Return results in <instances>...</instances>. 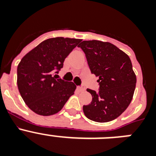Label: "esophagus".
I'll return each mask as SVG.
<instances>
[{
  "mask_svg": "<svg viewBox=\"0 0 156 156\" xmlns=\"http://www.w3.org/2000/svg\"><path fill=\"white\" fill-rule=\"evenodd\" d=\"M78 90H79L80 91H84V90H85V87L83 86L78 87Z\"/></svg>",
  "mask_w": 156,
  "mask_h": 156,
  "instance_id": "1",
  "label": "esophagus"
}]
</instances>
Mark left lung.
Listing matches in <instances>:
<instances>
[{
  "mask_svg": "<svg viewBox=\"0 0 156 156\" xmlns=\"http://www.w3.org/2000/svg\"><path fill=\"white\" fill-rule=\"evenodd\" d=\"M78 47L85 53L91 73L99 77L98 92L87 89L92 101L83 107L84 115L98 122L116 119L129 106L137 82L129 56L108 42L83 41Z\"/></svg>",
  "mask_w": 156,
  "mask_h": 156,
  "instance_id": "8db88e82",
  "label": "left lung"
}]
</instances>
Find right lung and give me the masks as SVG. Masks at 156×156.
<instances>
[{
    "label": "right lung",
    "mask_w": 156,
    "mask_h": 156,
    "mask_svg": "<svg viewBox=\"0 0 156 156\" xmlns=\"http://www.w3.org/2000/svg\"><path fill=\"white\" fill-rule=\"evenodd\" d=\"M81 40L55 37L41 42L22 58L17 68L19 93L29 108L41 115H51L63 108L76 85L57 79L63 62Z\"/></svg>",
    "instance_id": "1"
}]
</instances>
